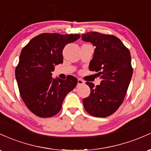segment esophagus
Instances as JSON below:
<instances>
[{"label": "esophagus", "instance_id": "esophagus-1", "mask_svg": "<svg viewBox=\"0 0 151 151\" xmlns=\"http://www.w3.org/2000/svg\"><path fill=\"white\" fill-rule=\"evenodd\" d=\"M83 84H84V81L81 80L80 78L78 79V86H81V85H83Z\"/></svg>", "mask_w": 151, "mask_h": 151}]
</instances>
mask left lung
<instances>
[{
    "label": "left lung",
    "mask_w": 151,
    "mask_h": 151,
    "mask_svg": "<svg viewBox=\"0 0 151 151\" xmlns=\"http://www.w3.org/2000/svg\"><path fill=\"white\" fill-rule=\"evenodd\" d=\"M82 40L96 47L89 70L101 79L96 87L86 83L91 94L83 100V106L91 116L105 118L116 112L126 95L133 75L130 51L115 35L93 31L82 34Z\"/></svg>",
    "instance_id": "obj_1"
}]
</instances>
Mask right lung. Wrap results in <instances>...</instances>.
<instances>
[{
    "label": "right lung",
    "instance_id": "right-lung-1",
    "mask_svg": "<svg viewBox=\"0 0 151 151\" xmlns=\"http://www.w3.org/2000/svg\"><path fill=\"white\" fill-rule=\"evenodd\" d=\"M78 34L42 33L34 37L22 49L16 68V78L21 96L27 108L41 118L56 115L65 96L73 91L78 79L53 78L55 65L62 63L63 50L76 41Z\"/></svg>",
    "mask_w": 151,
    "mask_h": 151
}]
</instances>
